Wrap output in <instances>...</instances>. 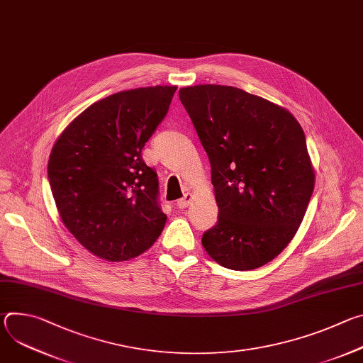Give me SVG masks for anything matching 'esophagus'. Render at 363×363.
I'll use <instances>...</instances> for the list:
<instances>
[{
	"label": "esophagus",
	"instance_id": "obj_1",
	"mask_svg": "<svg viewBox=\"0 0 363 363\" xmlns=\"http://www.w3.org/2000/svg\"><path fill=\"white\" fill-rule=\"evenodd\" d=\"M191 201H192V195L191 194H185L184 198L177 201V206H178V208H186V206L191 203Z\"/></svg>",
	"mask_w": 363,
	"mask_h": 363
}]
</instances>
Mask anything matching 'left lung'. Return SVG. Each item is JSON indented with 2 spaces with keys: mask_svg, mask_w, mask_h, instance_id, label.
Here are the masks:
<instances>
[{
  "mask_svg": "<svg viewBox=\"0 0 363 363\" xmlns=\"http://www.w3.org/2000/svg\"><path fill=\"white\" fill-rule=\"evenodd\" d=\"M211 164L217 224L202 245L230 270L270 263L291 241L315 188L306 138L294 116L241 89L179 90Z\"/></svg>",
  "mask_w": 363,
  "mask_h": 363,
  "instance_id": "8db88e82",
  "label": "left lung"
}]
</instances>
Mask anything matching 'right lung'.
<instances>
[{
	"label": "right lung",
	"instance_id": "right-lung-1",
	"mask_svg": "<svg viewBox=\"0 0 363 363\" xmlns=\"http://www.w3.org/2000/svg\"><path fill=\"white\" fill-rule=\"evenodd\" d=\"M175 86L125 90L101 99L60 135L48 181L76 240L108 262L146 251L161 235L160 182L142 149L169 111Z\"/></svg>",
	"mask_w": 363,
	"mask_h": 363
}]
</instances>
